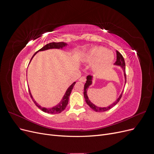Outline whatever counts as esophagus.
<instances>
[{
  "instance_id": "1",
  "label": "esophagus",
  "mask_w": 154,
  "mask_h": 154,
  "mask_svg": "<svg viewBox=\"0 0 154 154\" xmlns=\"http://www.w3.org/2000/svg\"><path fill=\"white\" fill-rule=\"evenodd\" d=\"M79 81L82 82H86V78L85 76H82L80 79H79Z\"/></svg>"
}]
</instances>
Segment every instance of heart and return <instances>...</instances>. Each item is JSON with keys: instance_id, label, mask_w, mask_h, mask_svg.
I'll list each match as a JSON object with an SVG mask.
<instances>
[{"instance_id": "b5f03b06", "label": "heart", "mask_w": 154, "mask_h": 154, "mask_svg": "<svg viewBox=\"0 0 154 154\" xmlns=\"http://www.w3.org/2000/svg\"><path fill=\"white\" fill-rule=\"evenodd\" d=\"M82 60L88 63L94 62L92 69L96 71H101L112 63L114 55L112 51L106 50L103 47H95L85 54Z\"/></svg>"}]
</instances>
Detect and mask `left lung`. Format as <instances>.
Segmentation results:
<instances>
[{
    "instance_id": "1",
    "label": "left lung",
    "mask_w": 154,
    "mask_h": 154,
    "mask_svg": "<svg viewBox=\"0 0 154 154\" xmlns=\"http://www.w3.org/2000/svg\"><path fill=\"white\" fill-rule=\"evenodd\" d=\"M114 64L116 65V66H120L123 69V72H124L125 80V83H126V82H127V77H126V73H125V60H124V58L123 57L122 54H121L119 52V51H116V61L114 63ZM92 76H91V75H88L87 76L86 83H85V84L84 85V92H83V94H84V97H85V100L86 103H87V105L88 106L91 107V108L92 110H94V111H96V112H105L106 110H108L110 109L111 108H112L114 106H115L116 104H117L118 102H119V101L120 100V99L122 98V96L123 91L122 92V94H120V96H119L118 98L116 100V101H114L112 104L109 105V106H106V107H99V106H96L95 105L93 104L92 102H91L89 99H88L87 94L88 88L91 85H92Z\"/></svg>"
}]
</instances>
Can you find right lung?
<instances>
[{
  "label": "right lung",
  "instance_id": "obj_1",
  "mask_svg": "<svg viewBox=\"0 0 154 154\" xmlns=\"http://www.w3.org/2000/svg\"><path fill=\"white\" fill-rule=\"evenodd\" d=\"M67 44L66 43H65V42H51V43L46 44L45 46H44L42 48H41L38 51H36V52L33 54V56H32V58L31 59V61L32 58L34 57V56L37 53H38V51H45V50L50 49H60V48L62 49L63 48L67 46ZM75 83H76V82H74L71 85H70V87L67 88V90L66 91V93H65V94H64V96L63 97L62 100H61V101H60L57 105H56V106L52 107V108H49V109H46V108H45V107H42L40 105H39L35 101V100L33 99V97H32V95L31 94V92H30L29 89V92L30 96H31V97L32 98V101H34L35 104L36 105V106H38L40 110L44 111V112H47L48 114H58V113L62 112L63 110H64L66 108V106H67V105L68 104V102H69V97L70 96V94H71V91L72 90V88H73L74 85H75Z\"/></svg>",
  "mask_w": 154,
  "mask_h": 154
}]
</instances>
